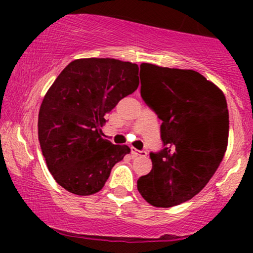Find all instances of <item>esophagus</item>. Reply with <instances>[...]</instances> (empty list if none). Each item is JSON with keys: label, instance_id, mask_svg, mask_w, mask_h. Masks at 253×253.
Listing matches in <instances>:
<instances>
[{"label": "esophagus", "instance_id": "34e87169", "mask_svg": "<svg viewBox=\"0 0 253 253\" xmlns=\"http://www.w3.org/2000/svg\"><path fill=\"white\" fill-rule=\"evenodd\" d=\"M132 155L133 156H141V157H145L147 155L146 151H140V150H136V149H133L132 147Z\"/></svg>", "mask_w": 253, "mask_h": 253}]
</instances>
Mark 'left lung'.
<instances>
[{
	"label": "left lung",
	"mask_w": 253,
	"mask_h": 253,
	"mask_svg": "<svg viewBox=\"0 0 253 253\" xmlns=\"http://www.w3.org/2000/svg\"><path fill=\"white\" fill-rule=\"evenodd\" d=\"M149 83L140 94L163 123L164 149L150 153L152 170L136 182L150 205L169 208L193 199L213 177L228 143L223 92L194 70L140 65Z\"/></svg>",
	"instance_id": "obj_1"
}]
</instances>
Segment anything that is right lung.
I'll use <instances>...</instances> for the list:
<instances>
[{"instance_id":"1","label":"right lung","mask_w":253,"mask_h":253,"mask_svg":"<svg viewBox=\"0 0 253 253\" xmlns=\"http://www.w3.org/2000/svg\"><path fill=\"white\" fill-rule=\"evenodd\" d=\"M136 64L113 58L71 62L43 97L38 136L48 170L65 190L81 196L103 188L113 167L130 152L103 139L106 114L139 85Z\"/></svg>"}]
</instances>
